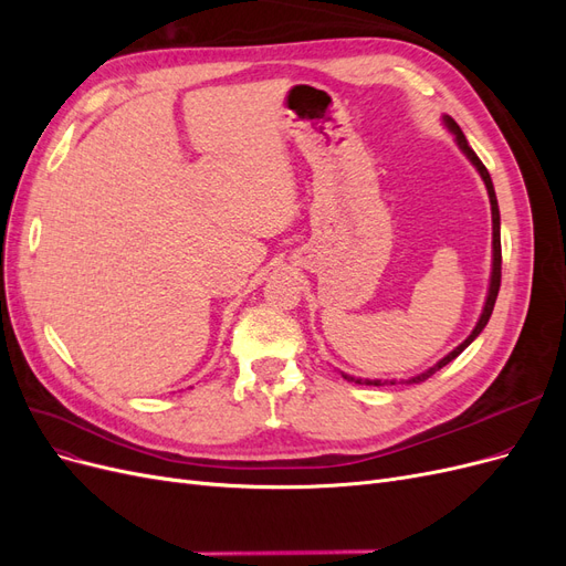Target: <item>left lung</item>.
I'll return each instance as SVG.
<instances>
[{"label":"left lung","mask_w":566,"mask_h":566,"mask_svg":"<svg viewBox=\"0 0 566 566\" xmlns=\"http://www.w3.org/2000/svg\"><path fill=\"white\" fill-rule=\"evenodd\" d=\"M443 125H447V127L451 129V134L455 136V142H458L460 150L465 153V156L470 158V163L476 167V172L482 175V179H484V184H486L489 200H491V219H493V266H491V283H489V295H486V302H484L482 316H479V321H476V325H474V331L468 335V339L462 342V345H458L451 354L443 356L441 361H439V364H434L430 370H424V373L416 375V378H410V380H403L406 385L424 382L427 378H432V375H434L437 370H441L443 366L451 364L453 358H455L460 352H465V347H470V345H472V339L486 328V323H489L491 312H493L495 297H499V290H501V264H503V256H501V212H499V200H495L493 181H491V177H489V172H486L484 163L479 160V158H476V153L470 148V144H468V139H465V134H462V129L458 127L455 119H453V117H449V115H443ZM342 375H345V373H342ZM345 380H352V382H356V385H375V387H380V385H397V380H385V382H382V380H361V378H352V375H345Z\"/></svg>","instance_id":"left-lung-1"}]
</instances>
